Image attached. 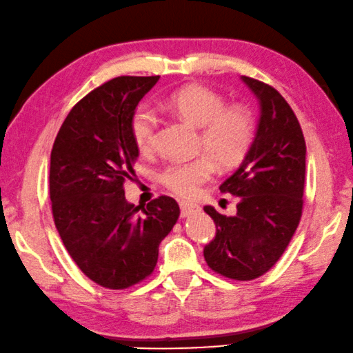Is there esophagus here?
<instances>
[{
	"label": "esophagus",
	"instance_id": "esophagus-1",
	"mask_svg": "<svg viewBox=\"0 0 353 353\" xmlns=\"http://www.w3.org/2000/svg\"><path fill=\"white\" fill-rule=\"evenodd\" d=\"M180 208H181V216H183V218H189V216H192V214L199 213V211H200L199 205L189 203V202H181L180 203Z\"/></svg>",
	"mask_w": 353,
	"mask_h": 353
}]
</instances>
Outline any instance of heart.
I'll use <instances>...</instances> for the list:
<instances>
[{"instance_id":"1","label":"heart","mask_w":353,"mask_h":353,"mask_svg":"<svg viewBox=\"0 0 353 353\" xmlns=\"http://www.w3.org/2000/svg\"><path fill=\"white\" fill-rule=\"evenodd\" d=\"M165 105L184 120L202 128L200 150L207 153L191 161H175L161 172V183L170 192L192 199L221 167L240 162L254 140V120L246 108L227 107L224 97L202 85H189L165 99ZM158 117L140 105L131 118V134L140 153L153 151Z\"/></svg>"}]
</instances>
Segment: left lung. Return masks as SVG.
I'll list each match as a JSON object with an SVG mask.
<instances>
[{
  "label": "left lung",
  "instance_id": "8db88e82",
  "mask_svg": "<svg viewBox=\"0 0 353 353\" xmlns=\"http://www.w3.org/2000/svg\"><path fill=\"white\" fill-rule=\"evenodd\" d=\"M260 104L256 137L221 192L238 197L236 214L213 207L205 213L216 224V236L205 246L208 267L235 281H252L283 256L303 213L306 142L292 107L273 86L243 75Z\"/></svg>",
  "mask_w": 353,
  "mask_h": 353
}]
</instances>
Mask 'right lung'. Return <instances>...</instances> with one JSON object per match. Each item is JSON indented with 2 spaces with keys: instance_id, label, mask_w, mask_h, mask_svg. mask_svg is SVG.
<instances>
[{
  "instance_id": "obj_1",
  "label": "right lung",
  "mask_w": 353,
  "mask_h": 353,
  "mask_svg": "<svg viewBox=\"0 0 353 353\" xmlns=\"http://www.w3.org/2000/svg\"><path fill=\"white\" fill-rule=\"evenodd\" d=\"M159 75H121L80 99L59 128L50 154V200L69 256L97 285L123 290L158 263L159 245L180 218L175 199L126 202L139 148L131 118Z\"/></svg>"
}]
</instances>
